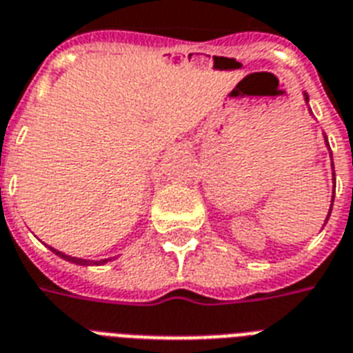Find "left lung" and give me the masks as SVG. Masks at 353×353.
Instances as JSON below:
<instances>
[{"mask_svg":"<svg viewBox=\"0 0 353 353\" xmlns=\"http://www.w3.org/2000/svg\"><path fill=\"white\" fill-rule=\"evenodd\" d=\"M305 101H309L307 94H305ZM327 146H330V144H327ZM333 181H335V174H333ZM333 187H335V185H333ZM333 198H335V190H333ZM332 207H333V200H332ZM330 214H332V209H330V212H327V219H330ZM327 219H326V222H327ZM326 222H324V225H326Z\"/></svg>","mask_w":353,"mask_h":353,"instance_id":"obj_1","label":"left lung"}]
</instances>
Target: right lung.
Instances as JSON below:
<instances>
[{
  "instance_id": "add662e5",
  "label": "right lung",
  "mask_w": 353,
  "mask_h": 353,
  "mask_svg": "<svg viewBox=\"0 0 353 353\" xmlns=\"http://www.w3.org/2000/svg\"><path fill=\"white\" fill-rule=\"evenodd\" d=\"M51 252L55 255H59V257H63V259L70 261V263H75V265H83V266H88V265H105L107 261H111V259H101V261H87V259H79V257H70V255L63 254V252H57V250H53L50 248Z\"/></svg>"
}]
</instances>
